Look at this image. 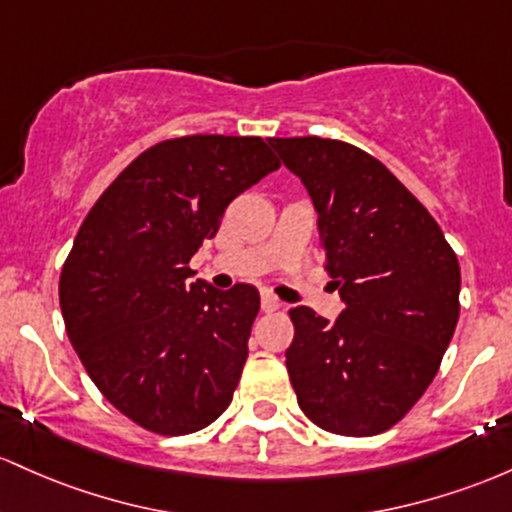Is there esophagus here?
Wrapping results in <instances>:
<instances>
[{"instance_id": "esophagus-1", "label": "esophagus", "mask_w": 512, "mask_h": 512, "mask_svg": "<svg viewBox=\"0 0 512 512\" xmlns=\"http://www.w3.org/2000/svg\"><path fill=\"white\" fill-rule=\"evenodd\" d=\"M280 307H283V302H280L278 297H273L271 292H263V297H261V309H263V312H278Z\"/></svg>"}]
</instances>
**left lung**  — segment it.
Instances as JSON below:
<instances>
[{
	"label": "left lung",
	"mask_w": 512,
	"mask_h": 512,
	"mask_svg": "<svg viewBox=\"0 0 512 512\" xmlns=\"http://www.w3.org/2000/svg\"><path fill=\"white\" fill-rule=\"evenodd\" d=\"M319 212L341 317L290 309L287 375L304 416L336 435L384 433L413 409L459 319V263L433 215L380 159L324 137H271Z\"/></svg>",
	"instance_id": "obj_1"
}]
</instances>
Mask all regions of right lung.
I'll use <instances>...</instances> for the list:
<instances>
[{"label":"right lung","instance_id":"1","mask_svg":"<svg viewBox=\"0 0 512 512\" xmlns=\"http://www.w3.org/2000/svg\"><path fill=\"white\" fill-rule=\"evenodd\" d=\"M280 166L261 137L145 149L84 217L60 273L65 329L99 392L137 426L188 435L232 401L261 297L195 280L227 205Z\"/></svg>","mask_w":512,"mask_h":512}]
</instances>
